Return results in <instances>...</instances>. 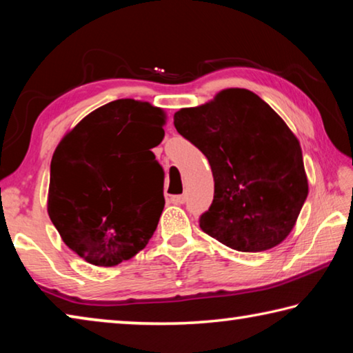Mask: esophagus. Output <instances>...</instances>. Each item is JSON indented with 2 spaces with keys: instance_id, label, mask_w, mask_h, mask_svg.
<instances>
[{
  "instance_id": "esophagus-1",
  "label": "esophagus",
  "mask_w": 353,
  "mask_h": 353,
  "mask_svg": "<svg viewBox=\"0 0 353 353\" xmlns=\"http://www.w3.org/2000/svg\"><path fill=\"white\" fill-rule=\"evenodd\" d=\"M171 201L174 202V204H185V201H187V194H177V196H172Z\"/></svg>"
}]
</instances>
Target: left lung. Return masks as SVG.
<instances>
[{
	"label": "left lung",
	"mask_w": 353,
	"mask_h": 353,
	"mask_svg": "<svg viewBox=\"0 0 353 353\" xmlns=\"http://www.w3.org/2000/svg\"><path fill=\"white\" fill-rule=\"evenodd\" d=\"M177 132L205 155L214 196L201 229L240 252L276 248L308 196L302 149L286 123L246 88L174 113Z\"/></svg>",
	"instance_id": "1"
}]
</instances>
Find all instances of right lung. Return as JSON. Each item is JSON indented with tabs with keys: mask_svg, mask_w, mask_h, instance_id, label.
<instances>
[{
	"mask_svg": "<svg viewBox=\"0 0 353 353\" xmlns=\"http://www.w3.org/2000/svg\"><path fill=\"white\" fill-rule=\"evenodd\" d=\"M166 115L145 101L117 99L81 119L51 160L48 214L63 243L112 268L145 249L163 212V170L151 151Z\"/></svg>",
	"mask_w": 353,
	"mask_h": 353,
	"instance_id": "right-lung-1",
	"label": "right lung"
}]
</instances>
